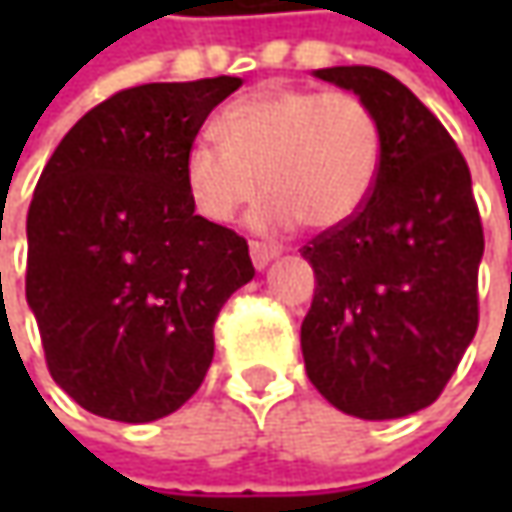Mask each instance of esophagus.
I'll list each match as a JSON object with an SVG mask.
<instances>
[{"label": "esophagus", "mask_w": 512, "mask_h": 512, "mask_svg": "<svg viewBox=\"0 0 512 512\" xmlns=\"http://www.w3.org/2000/svg\"><path fill=\"white\" fill-rule=\"evenodd\" d=\"M276 256H279V247L262 245V242H250V259H253V267H256V270H265Z\"/></svg>", "instance_id": "esophagus-1"}]
</instances>
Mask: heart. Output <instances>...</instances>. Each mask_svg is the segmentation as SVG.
Returning a JSON list of instances; mask_svg holds the SVG:
<instances>
[{
    "label": "heart",
    "instance_id": "obj_1",
    "mask_svg": "<svg viewBox=\"0 0 512 512\" xmlns=\"http://www.w3.org/2000/svg\"><path fill=\"white\" fill-rule=\"evenodd\" d=\"M213 136L185 156V185L196 210L225 225L259 196L250 216L265 233L305 225H347L367 202L382 165V133L373 110L353 93L267 88L233 99Z\"/></svg>",
    "mask_w": 512,
    "mask_h": 512
}]
</instances>
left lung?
<instances>
[{
	"label": "left lung",
	"mask_w": 512,
	"mask_h": 512,
	"mask_svg": "<svg viewBox=\"0 0 512 512\" xmlns=\"http://www.w3.org/2000/svg\"><path fill=\"white\" fill-rule=\"evenodd\" d=\"M313 76L353 90L382 133L364 207L302 247L313 305L302 322L307 379L356 419H402L439 399L479 327L484 233L462 150L390 73Z\"/></svg>",
	"instance_id": "1"
}]
</instances>
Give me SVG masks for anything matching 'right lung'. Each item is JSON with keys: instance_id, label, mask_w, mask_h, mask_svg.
<instances>
[{"instance_id": "right-lung-1", "label": "right lung", "mask_w": 512, "mask_h": 512, "mask_svg": "<svg viewBox=\"0 0 512 512\" xmlns=\"http://www.w3.org/2000/svg\"><path fill=\"white\" fill-rule=\"evenodd\" d=\"M236 76L153 82L88 110L28 210L25 296L53 382L113 422L179 410L213 362V322L253 279L247 242L196 216L185 156Z\"/></svg>"}]
</instances>
